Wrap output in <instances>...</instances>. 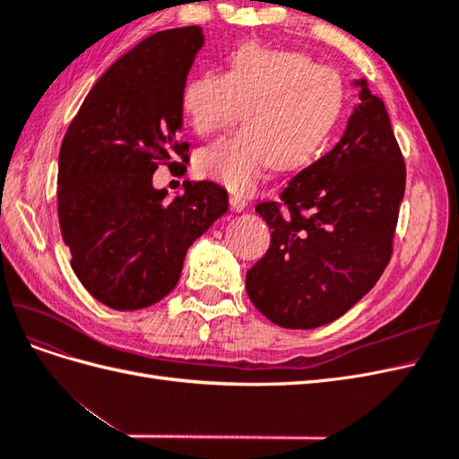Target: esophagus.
Instances as JSON below:
<instances>
[{"mask_svg": "<svg viewBox=\"0 0 459 459\" xmlns=\"http://www.w3.org/2000/svg\"><path fill=\"white\" fill-rule=\"evenodd\" d=\"M247 201H245V197H241V195H231L230 197V208L233 212H241V211H245L247 208Z\"/></svg>", "mask_w": 459, "mask_h": 459, "instance_id": "obj_1", "label": "esophagus"}]
</instances>
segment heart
<instances>
[{
	"label": "heart",
	"instance_id": "heart-1",
	"mask_svg": "<svg viewBox=\"0 0 459 459\" xmlns=\"http://www.w3.org/2000/svg\"><path fill=\"white\" fill-rule=\"evenodd\" d=\"M344 86L337 71L297 51L245 44L224 73L187 82L182 110L193 132L208 137L239 120L245 128L197 152L195 170L233 193H253L277 164H308L341 117Z\"/></svg>",
	"mask_w": 459,
	"mask_h": 459
}]
</instances>
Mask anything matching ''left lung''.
<instances>
[{
    "label": "left lung",
    "mask_w": 459,
    "mask_h": 459,
    "mask_svg": "<svg viewBox=\"0 0 459 459\" xmlns=\"http://www.w3.org/2000/svg\"><path fill=\"white\" fill-rule=\"evenodd\" d=\"M359 86L341 142L299 172L280 201L256 204L272 245L247 272V293L275 325L314 329L341 317L393 256L406 164L385 103Z\"/></svg>",
    "instance_id": "8db88e82"
}]
</instances>
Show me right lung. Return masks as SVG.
Masks as SVG:
<instances>
[{
    "instance_id": "1",
    "label": "right lung",
    "mask_w": 459,
    "mask_h": 459,
    "mask_svg": "<svg viewBox=\"0 0 459 459\" xmlns=\"http://www.w3.org/2000/svg\"><path fill=\"white\" fill-rule=\"evenodd\" d=\"M203 44L201 26L140 41L95 82L61 143L63 241L80 283L113 310L169 295L191 243L228 211V191L214 182H186L172 203L152 187L160 164L187 170L182 95Z\"/></svg>"
}]
</instances>
